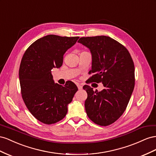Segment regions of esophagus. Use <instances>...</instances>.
I'll use <instances>...</instances> for the list:
<instances>
[{
	"label": "esophagus",
	"instance_id": "obj_1",
	"mask_svg": "<svg viewBox=\"0 0 156 156\" xmlns=\"http://www.w3.org/2000/svg\"><path fill=\"white\" fill-rule=\"evenodd\" d=\"M76 85H77V87H78V90H82V86L81 85V84H80V83H77Z\"/></svg>",
	"mask_w": 156,
	"mask_h": 156
}]
</instances>
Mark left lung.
<instances>
[{
	"mask_svg": "<svg viewBox=\"0 0 156 156\" xmlns=\"http://www.w3.org/2000/svg\"><path fill=\"white\" fill-rule=\"evenodd\" d=\"M78 42L90 49V82H102L101 91L85 85V109L92 122L101 126L113 123L126 110L135 87V66L127 48L106 36L82 37Z\"/></svg>",
	"mask_w": 156,
	"mask_h": 156,
	"instance_id": "1",
	"label": "left lung"
}]
</instances>
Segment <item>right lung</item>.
I'll use <instances>...</instances> for the list:
<instances>
[{
    "label": "right lung",
    "mask_w": 156,
    "mask_h": 156,
    "mask_svg": "<svg viewBox=\"0 0 156 156\" xmlns=\"http://www.w3.org/2000/svg\"><path fill=\"white\" fill-rule=\"evenodd\" d=\"M78 38L47 35L31 44L22 57L19 70L22 98L29 112L43 123L63 119L78 91L71 81L64 86L55 83L51 69L61 67L65 53Z\"/></svg>",
    "instance_id": "obj_1"
}]
</instances>
